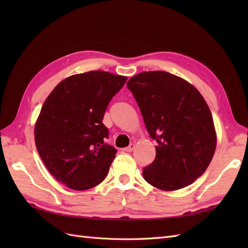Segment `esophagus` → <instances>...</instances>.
Returning a JSON list of instances; mask_svg holds the SVG:
<instances>
[{
	"label": "esophagus",
	"mask_w": 248,
	"mask_h": 248,
	"mask_svg": "<svg viewBox=\"0 0 248 248\" xmlns=\"http://www.w3.org/2000/svg\"><path fill=\"white\" fill-rule=\"evenodd\" d=\"M134 144H130L128 147H126V148H124V151L125 152H132V150L134 149Z\"/></svg>",
	"instance_id": "obj_1"
}]
</instances>
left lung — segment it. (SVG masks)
Returning a JSON list of instances; mask_svg holds the SVG:
<instances>
[{"mask_svg": "<svg viewBox=\"0 0 248 248\" xmlns=\"http://www.w3.org/2000/svg\"><path fill=\"white\" fill-rule=\"evenodd\" d=\"M126 86L157 142L155 159L142 169V177L168 191L193 183L207 170L216 148L205 99L189 82L166 71L139 73Z\"/></svg>", "mask_w": 248, "mask_h": 248, "instance_id": "8db88e82", "label": "left lung"}]
</instances>
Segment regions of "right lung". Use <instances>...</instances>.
I'll use <instances>...</instances> for the list:
<instances>
[{
    "instance_id": "1",
    "label": "right lung",
    "mask_w": 248,
    "mask_h": 248,
    "mask_svg": "<svg viewBox=\"0 0 248 248\" xmlns=\"http://www.w3.org/2000/svg\"><path fill=\"white\" fill-rule=\"evenodd\" d=\"M127 78L89 71L67 78L43 103L35 125V144L59 182L86 190L106 179L117 150L107 144L102 123L109 101Z\"/></svg>"
}]
</instances>
